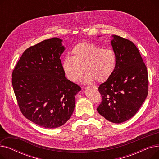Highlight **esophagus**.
<instances>
[{
    "label": "esophagus",
    "mask_w": 159,
    "mask_h": 159,
    "mask_svg": "<svg viewBox=\"0 0 159 159\" xmlns=\"http://www.w3.org/2000/svg\"><path fill=\"white\" fill-rule=\"evenodd\" d=\"M91 88H93L94 89H97V88L96 86H91Z\"/></svg>",
    "instance_id": "obj_1"
}]
</instances>
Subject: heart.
Wrapping results in <instances>:
<instances>
[{
	"instance_id": "1",
	"label": "heart",
	"mask_w": 159,
	"mask_h": 159,
	"mask_svg": "<svg viewBox=\"0 0 159 159\" xmlns=\"http://www.w3.org/2000/svg\"><path fill=\"white\" fill-rule=\"evenodd\" d=\"M71 53L72 57H65L62 62L64 73L71 82H78L84 70L85 82L95 80L104 82L111 77L116 68V56L112 49L102 48L93 43L84 42L75 46Z\"/></svg>"
}]
</instances>
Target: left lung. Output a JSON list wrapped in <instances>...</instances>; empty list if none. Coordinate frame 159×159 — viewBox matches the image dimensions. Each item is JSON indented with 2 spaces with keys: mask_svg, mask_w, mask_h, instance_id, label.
I'll list each match as a JSON object with an SVG mask.
<instances>
[{
  "mask_svg": "<svg viewBox=\"0 0 159 159\" xmlns=\"http://www.w3.org/2000/svg\"><path fill=\"white\" fill-rule=\"evenodd\" d=\"M116 65L110 78L99 86L102 102L97 111L108 121L120 124L134 116L148 93V77L139 49L131 41L112 35Z\"/></svg>",
  "mask_w": 159,
  "mask_h": 159,
  "instance_id": "1",
  "label": "left lung"
}]
</instances>
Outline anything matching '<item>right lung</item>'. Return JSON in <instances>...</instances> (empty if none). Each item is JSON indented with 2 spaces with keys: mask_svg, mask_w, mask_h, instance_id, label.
<instances>
[{
  "mask_svg": "<svg viewBox=\"0 0 159 159\" xmlns=\"http://www.w3.org/2000/svg\"><path fill=\"white\" fill-rule=\"evenodd\" d=\"M52 38L26 49L12 73V85L20 110L29 120L46 128L68 121L81 88L65 77L60 57L65 48Z\"/></svg>",
  "mask_w": 159,
  "mask_h": 159,
  "instance_id": "obj_1",
  "label": "right lung"
}]
</instances>
